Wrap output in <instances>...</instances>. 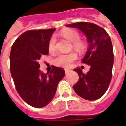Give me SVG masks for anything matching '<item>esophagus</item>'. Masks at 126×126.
<instances>
[{"instance_id":"obj_1","label":"esophagus","mask_w":126,"mask_h":126,"mask_svg":"<svg viewBox=\"0 0 126 126\" xmlns=\"http://www.w3.org/2000/svg\"><path fill=\"white\" fill-rule=\"evenodd\" d=\"M65 74H68V73H69V71H70L69 70V69H65Z\"/></svg>"}]
</instances>
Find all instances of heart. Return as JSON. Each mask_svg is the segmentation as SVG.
I'll return each mask as SVG.
<instances>
[{
	"label": "heart",
	"mask_w": 126,
	"mask_h": 126,
	"mask_svg": "<svg viewBox=\"0 0 126 126\" xmlns=\"http://www.w3.org/2000/svg\"><path fill=\"white\" fill-rule=\"evenodd\" d=\"M62 36L64 37L67 41L73 43L74 47L80 50L83 47V45L79 41L80 36L79 33L74 30L68 29L64 30L62 32ZM48 49L50 52H53L55 50V38H52L49 42ZM76 59V55L74 53H69V54H60L56 57L55 59V65L62 67H69L71 65V62Z\"/></svg>",
	"instance_id": "heart-1"
}]
</instances>
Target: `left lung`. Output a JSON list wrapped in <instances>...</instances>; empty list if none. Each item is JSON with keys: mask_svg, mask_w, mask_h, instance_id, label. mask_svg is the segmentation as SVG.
Masks as SVG:
<instances>
[{"mask_svg": "<svg viewBox=\"0 0 126 126\" xmlns=\"http://www.w3.org/2000/svg\"><path fill=\"white\" fill-rule=\"evenodd\" d=\"M66 27L81 31L88 43L81 62L90 66V70L85 74L79 67L74 69L78 73L79 79L73 88L83 99H99L108 89L112 76L114 52L111 38L104 29L93 23L76 22Z\"/></svg>", "mask_w": 126, "mask_h": 126, "instance_id": "obj_1", "label": "left lung"}]
</instances>
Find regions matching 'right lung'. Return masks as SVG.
<instances>
[{
  "label": "right lung",
  "mask_w": 126,
  "mask_h": 126,
  "mask_svg": "<svg viewBox=\"0 0 126 126\" xmlns=\"http://www.w3.org/2000/svg\"><path fill=\"white\" fill-rule=\"evenodd\" d=\"M55 29L30 30L23 33L12 45L10 68L17 93L33 107L41 108L55 97L64 70L52 66L50 73L39 69L38 61L49 52L48 45Z\"/></svg>",
  "instance_id": "right-lung-1"
}]
</instances>
